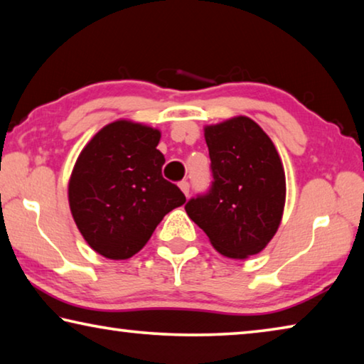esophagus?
<instances>
[{"mask_svg":"<svg viewBox=\"0 0 364 364\" xmlns=\"http://www.w3.org/2000/svg\"><path fill=\"white\" fill-rule=\"evenodd\" d=\"M180 189L183 191L184 196H186V197L189 196V183L188 181H181L180 183Z\"/></svg>","mask_w":364,"mask_h":364,"instance_id":"esophagus-1","label":"esophagus"}]
</instances>
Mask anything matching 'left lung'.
Here are the masks:
<instances>
[{
  "mask_svg": "<svg viewBox=\"0 0 364 364\" xmlns=\"http://www.w3.org/2000/svg\"><path fill=\"white\" fill-rule=\"evenodd\" d=\"M204 136L213 183L184 208L215 250L244 260L267 247L281 225L284 167L273 141L245 115L207 125Z\"/></svg>",
  "mask_w": 364,
  "mask_h": 364,
  "instance_id": "1",
  "label": "left lung"
}]
</instances>
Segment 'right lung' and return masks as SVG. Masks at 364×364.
<instances>
[{
    "mask_svg": "<svg viewBox=\"0 0 364 364\" xmlns=\"http://www.w3.org/2000/svg\"><path fill=\"white\" fill-rule=\"evenodd\" d=\"M160 130L115 120L88 141L73 165L69 205L91 249L127 260L144 247L168 212L186 197L162 176Z\"/></svg>",
    "mask_w": 364,
    "mask_h": 364,
    "instance_id": "obj_1",
    "label": "right lung"
}]
</instances>
